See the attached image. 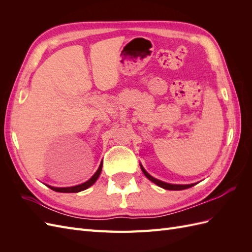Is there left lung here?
Returning <instances> with one entry per match:
<instances>
[{"mask_svg":"<svg viewBox=\"0 0 252 252\" xmlns=\"http://www.w3.org/2000/svg\"><path fill=\"white\" fill-rule=\"evenodd\" d=\"M141 169H142L143 173H144L145 175H146V178H147L148 180H150L151 182H154L155 184H157L158 186L162 187V188H164V189H167V190H183V189H187V188H190V187H192V186L195 185V184H189V185H174V184H168V183H165V182H162V181H159V180H157V179H155V178H152L151 175L143 168L142 165H141Z\"/></svg>","mask_w":252,"mask_h":252,"instance_id":"8db88e82","label":"left lung"}]
</instances>
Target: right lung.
I'll use <instances>...</instances> for the list:
<instances>
[{"mask_svg":"<svg viewBox=\"0 0 252 252\" xmlns=\"http://www.w3.org/2000/svg\"><path fill=\"white\" fill-rule=\"evenodd\" d=\"M102 163L100 165V167H98V169L96 170V172L93 175V178H91L90 180H88L87 182L83 183V184L81 185H77V186H73V187H64V188H58V187H52V186H49L47 185L50 189L55 190V191L57 192H67V193H72V192H80L82 191V190H85L87 189L88 187H90L93 184H94L95 181L97 180V178L100 177L101 174V171H102Z\"/></svg>","mask_w":252,"mask_h":252,"instance_id":"add662e5","label":"right lung"}]
</instances>
